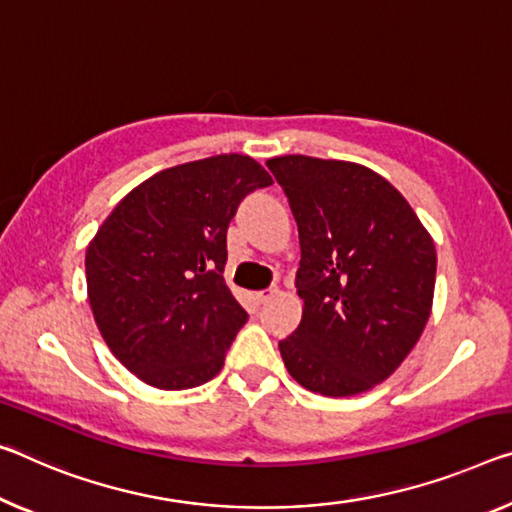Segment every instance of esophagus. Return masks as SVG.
I'll use <instances>...</instances> for the list:
<instances>
[{
	"mask_svg": "<svg viewBox=\"0 0 512 512\" xmlns=\"http://www.w3.org/2000/svg\"><path fill=\"white\" fill-rule=\"evenodd\" d=\"M278 294V289L275 287H269V289H264V291H255V300H257V305H264V303H269V300Z\"/></svg>",
	"mask_w": 512,
	"mask_h": 512,
	"instance_id": "obj_1",
	"label": "esophagus"
}]
</instances>
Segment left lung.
Wrapping results in <instances>:
<instances>
[{
  "label": "left lung",
  "mask_w": 512,
  "mask_h": 512,
  "mask_svg": "<svg viewBox=\"0 0 512 512\" xmlns=\"http://www.w3.org/2000/svg\"><path fill=\"white\" fill-rule=\"evenodd\" d=\"M298 225L303 319L278 344L298 385L353 396L408 358L431 316L435 243L399 191L351 161H266Z\"/></svg>",
  "instance_id": "left-lung-1"
}]
</instances>
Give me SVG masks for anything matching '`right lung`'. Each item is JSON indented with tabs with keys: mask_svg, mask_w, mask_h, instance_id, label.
<instances>
[{
	"mask_svg": "<svg viewBox=\"0 0 512 512\" xmlns=\"http://www.w3.org/2000/svg\"><path fill=\"white\" fill-rule=\"evenodd\" d=\"M273 180L246 154L161 170L118 202L86 250L104 342L143 383L189 389L223 369L248 314L223 269L241 200Z\"/></svg>",
	"mask_w": 512,
	"mask_h": 512,
	"instance_id": "1",
	"label": "right lung"
}]
</instances>
